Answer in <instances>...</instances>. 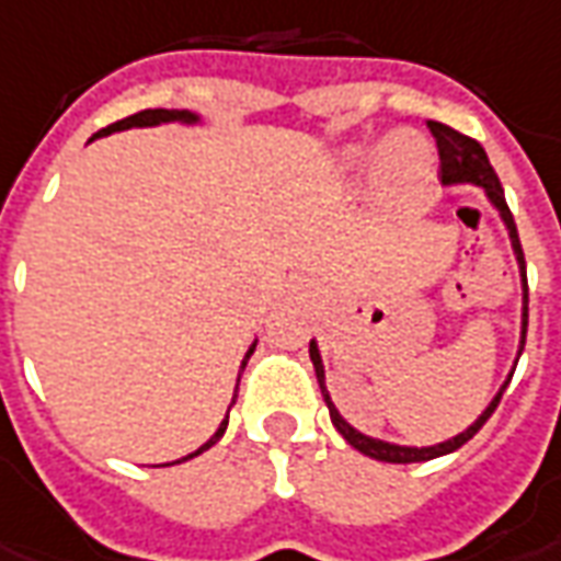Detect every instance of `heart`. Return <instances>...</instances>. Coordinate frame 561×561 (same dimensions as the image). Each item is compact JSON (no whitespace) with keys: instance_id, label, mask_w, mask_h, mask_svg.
Here are the masks:
<instances>
[{"instance_id":"b5f03b06","label":"heart","mask_w":561,"mask_h":561,"mask_svg":"<svg viewBox=\"0 0 561 561\" xmlns=\"http://www.w3.org/2000/svg\"><path fill=\"white\" fill-rule=\"evenodd\" d=\"M347 163L371 169V186L389 205H419L437 181V153L422 133H392L383 142L347 148Z\"/></svg>"}]
</instances>
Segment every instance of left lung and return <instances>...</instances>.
Masks as SVG:
<instances>
[{"label": "left lung", "instance_id": "1", "mask_svg": "<svg viewBox=\"0 0 561 561\" xmlns=\"http://www.w3.org/2000/svg\"><path fill=\"white\" fill-rule=\"evenodd\" d=\"M428 130L434 136V142H437V153H439V178H443V184H460V181H467V184H479L491 202L496 205V210L505 219V226H508V234H512V247L517 252V261H520V276H524V333H520V354H524V344H526V327H529V285H526V261H524V247H520V238H517V226H514V217L508 205H505V196H502V184L496 172H493L491 160H488V153L481 148L476 139L470 136H463V133L451 130L446 124L439 122H428ZM309 356H312L314 363V375H318V383H321V396L327 401V408H330V419H333L335 431L342 434L356 451H363L368 458L383 460V463H419V460H431L439 458V455H449V451L460 449L467 439H472L481 431V425L493 416V410L500 408L502 392H505V386L508 380L502 383V389L496 392V398L491 401V408L484 410L476 422H472L470 428L458 434L455 439H446V443H439V446H428V449H410V446H396V443H383V439H371L359 434L356 428H351L342 416H339V410L330 401V392H327V386H323V365H321V354H318V347L314 342L309 344Z\"/></svg>", "mask_w": 561, "mask_h": 561}]
</instances>
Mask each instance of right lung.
Returning a JSON list of instances; mask_svg holds the SVG:
<instances>
[{
    "label": "right lung",
    "mask_w": 561,
    "mask_h": 561,
    "mask_svg": "<svg viewBox=\"0 0 561 561\" xmlns=\"http://www.w3.org/2000/svg\"><path fill=\"white\" fill-rule=\"evenodd\" d=\"M163 122H196V115H190V112H169V110H142V112H136V115H130V118H122V122H115V124H110V127H103V130L94 133V136H110V133L127 130V127H153V124H163ZM252 351H255V344H252V347L247 351V356H243V365H240V368H247V359L252 356ZM238 386H240V377H238ZM234 398H238V396H234ZM234 398H231V404H234ZM226 425H228V416L222 419V425L217 428V434L207 439L202 449L193 451V455H186V458H181V460L196 458V455H202L205 449H210V446H214V443H217V439L226 434ZM181 460H175V463H181Z\"/></svg>",
    "instance_id": "add662e5"
}]
</instances>
